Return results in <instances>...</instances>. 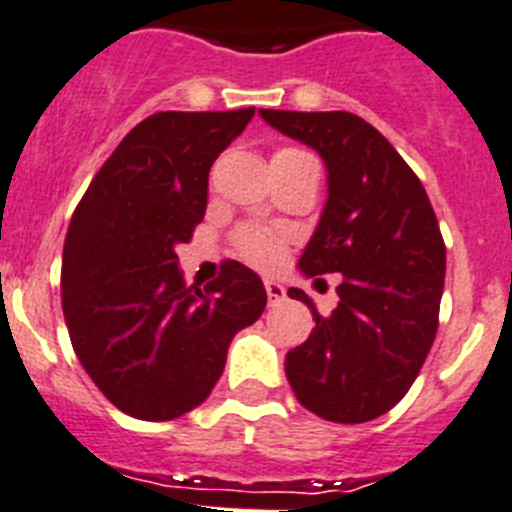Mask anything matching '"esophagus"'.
I'll list each match as a JSON object with an SVG mask.
<instances>
[{"mask_svg": "<svg viewBox=\"0 0 512 512\" xmlns=\"http://www.w3.org/2000/svg\"><path fill=\"white\" fill-rule=\"evenodd\" d=\"M265 293L270 303H280L285 298V288L278 283V280H265Z\"/></svg>", "mask_w": 512, "mask_h": 512, "instance_id": "1", "label": "esophagus"}]
</instances>
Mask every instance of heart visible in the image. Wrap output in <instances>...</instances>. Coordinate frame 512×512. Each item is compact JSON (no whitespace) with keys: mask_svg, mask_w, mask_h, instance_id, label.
Instances as JSON below:
<instances>
[{"mask_svg":"<svg viewBox=\"0 0 512 512\" xmlns=\"http://www.w3.org/2000/svg\"><path fill=\"white\" fill-rule=\"evenodd\" d=\"M293 154H305L300 148H280L275 156H293ZM234 247L245 257L247 262L260 267H270L280 260V252H283V240H280L278 232H270V229L262 227H242L234 234Z\"/></svg>","mask_w":512,"mask_h":512,"instance_id":"b5f03b06","label":"heart"}]
</instances>
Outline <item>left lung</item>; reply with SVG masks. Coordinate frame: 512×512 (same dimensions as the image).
I'll return each mask as SVG.
<instances>
[{"label":"left lung","mask_w":512,"mask_h":512,"mask_svg":"<svg viewBox=\"0 0 512 512\" xmlns=\"http://www.w3.org/2000/svg\"><path fill=\"white\" fill-rule=\"evenodd\" d=\"M280 133L315 148L328 169V202L300 270L341 272L338 305L313 310L308 341L285 356L295 399L338 424H361L396 407L422 371L439 326L444 250L419 176L364 118L346 111H265Z\"/></svg>","instance_id":"left-lung-1"}]
</instances>
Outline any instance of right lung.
Segmentation results:
<instances>
[{"mask_svg":"<svg viewBox=\"0 0 512 512\" xmlns=\"http://www.w3.org/2000/svg\"><path fill=\"white\" fill-rule=\"evenodd\" d=\"M255 108L148 116L100 166L70 219L62 313L80 364L113 407L166 422L199 407L219 381L234 333L267 293L242 262L186 288L176 245L207 209L209 169Z\"/></svg>","mask_w":512,"mask_h":512,"instance_id":"1","label":"right lung"}]
</instances>
